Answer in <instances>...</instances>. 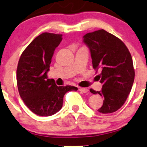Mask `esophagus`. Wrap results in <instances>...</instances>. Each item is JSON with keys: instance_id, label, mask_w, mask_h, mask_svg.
Instances as JSON below:
<instances>
[{"instance_id": "1", "label": "esophagus", "mask_w": 147, "mask_h": 147, "mask_svg": "<svg viewBox=\"0 0 147 147\" xmlns=\"http://www.w3.org/2000/svg\"><path fill=\"white\" fill-rule=\"evenodd\" d=\"M79 91H80L81 93H87V92H88V89H87V88H82V87H80V88H79Z\"/></svg>"}]
</instances>
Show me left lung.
<instances>
[{
    "mask_svg": "<svg viewBox=\"0 0 147 147\" xmlns=\"http://www.w3.org/2000/svg\"><path fill=\"white\" fill-rule=\"evenodd\" d=\"M83 42L90 51L94 69L101 71L98 76L102 84L101 91L90 89L92 94L104 98L98 111H116L125 102L134 84L135 71L131 53L121 40L104 29L85 34Z\"/></svg>",
    "mask_w": 147,
    "mask_h": 147,
    "instance_id": "1",
    "label": "left lung"
}]
</instances>
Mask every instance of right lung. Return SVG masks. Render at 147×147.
I'll use <instances>...</instances> for the list:
<instances>
[{
	"mask_svg": "<svg viewBox=\"0 0 147 147\" xmlns=\"http://www.w3.org/2000/svg\"><path fill=\"white\" fill-rule=\"evenodd\" d=\"M62 34L42 33L34 39L22 52L16 71L17 86L20 97L33 113L49 116L61 109L63 97L74 86L58 87L48 78L53 52L63 40Z\"/></svg>",
	"mask_w": 147,
	"mask_h": 147,
	"instance_id": "obj_1",
	"label": "right lung"
}]
</instances>
